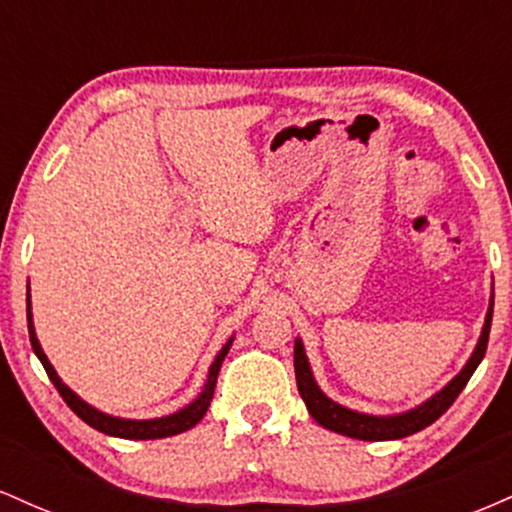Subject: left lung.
I'll use <instances>...</instances> for the list:
<instances>
[{
    "label": "left lung",
    "instance_id": "obj_1",
    "mask_svg": "<svg viewBox=\"0 0 512 512\" xmlns=\"http://www.w3.org/2000/svg\"><path fill=\"white\" fill-rule=\"evenodd\" d=\"M491 317H493V303L489 308V315H486L484 332H481V339L474 349L472 358H469L467 366L462 368V373L457 375L452 383L440 390L436 397H431L428 402L421 404V407L407 411V414L399 416H368L358 414V411L339 407L337 402L327 399L320 392V387L315 385L313 373H310L308 358H305L303 344L296 342V349H293V368H296V385L298 392H301L305 407H308L310 416L320 426L330 428L334 433H342V436L358 438V440H397L407 438L411 433L421 431V428L431 426L438 416H443L445 411L450 409V404L455 402L457 395L464 390V385L469 383L472 373L477 370L481 358L486 354V344H489V332H491Z\"/></svg>",
    "mask_w": 512,
    "mask_h": 512
}]
</instances>
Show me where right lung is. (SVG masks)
<instances>
[{
	"label": "right lung",
	"mask_w": 512,
	"mask_h": 512,
	"mask_svg": "<svg viewBox=\"0 0 512 512\" xmlns=\"http://www.w3.org/2000/svg\"><path fill=\"white\" fill-rule=\"evenodd\" d=\"M28 334H31V346H33L35 356L40 358V363H43L45 373H48V378L52 380V385L57 387V392H60L64 402L69 404V409H72L74 414L79 416L81 421H86L88 426L96 428V431L108 433V436L127 438V440H156V438H168V436H175V433L187 431V428L197 426L199 421H202V416L207 414V409H209V404H211V397H214V390H216V378H219L221 363H223V358H226L228 349H231V342H228V344L223 346V349L219 351V356H216V361L211 363L209 378H207V385H204L202 395H199V397L195 399V402L190 404V407L180 409L178 414H170V416H166V419H154V421H127V419H113V416L101 414V411H96L93 407H88L86 402H81V399L76 397L74 392L69 390V387L64 385L60 378H57L55 368L50 366L48 356L43 354V349H40L38 339H35L33 322H31V298H28Z\"/></svg>",
	"instance_id": "right-lung-1"
}]
</instances>
